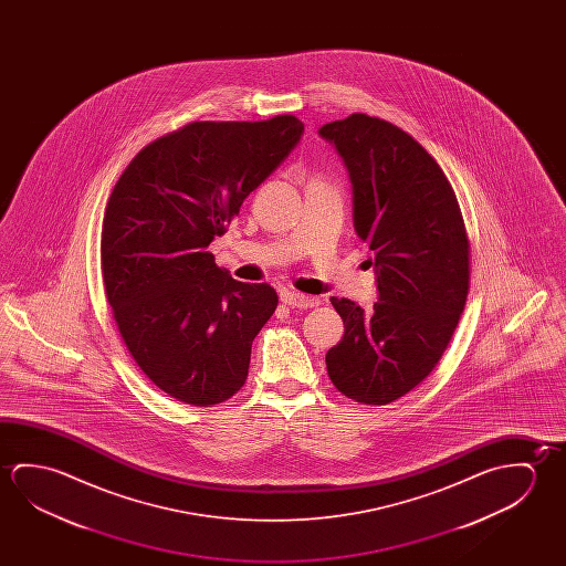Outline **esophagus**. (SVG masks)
Wrapping results in <instances>:
<instances>
[{"label": "esophagus", "mask_w": 566, "mask_h": 566, "mask_svg": "<svg viewBox=\"0 0 566 566\" xmlns=\"http://www.w3.org/2000/svg\"><path fill=\"white\" fill-rule=\"evenodd\" d=\"M280 300L290 307H302V310H306V307H314L319 304V297L306 296V294H300V292H292V290H284L282 294H280Z\"/></svg>", "instance_id": "esophagus-1"}]
</instances>
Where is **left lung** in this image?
<instances>
[{
    "label": "left lung",
    "mask_w": 566,
    "mask_h": 566,
    "mask_svg": "<svg viewBox=\"0 0 566 566\" xmlns=\"http://www.w3.org/2000/svg\"><path fill=\"white\" fill-rule=\"evenodd\" d=\"M319 136L349 171L353 224L375 254L377 302L365 312L332 297L345 334L325 355L335 389L389 405L427 379L462 315L470 242L442 167L399 126L367 114L329 122Z\"/></svg>",
    "instance_id": "left-lung-1"
}]
</instances>
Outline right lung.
<instances>
[{"label": "right lung", "instance_id": "add662e5", "mask_svg": "<svg viewBox=\"0 0 566 566\" xmlns=\"http://www.w3.org/2000/svg\"><path fill=\"white\" fill-rule=\"evenodd\" d=\"M302 134L292 114L191 122L142 149L112 189L101 242L106 297L134 361L174 399L219 405L249 377L252 342L279 296L232 279L207 247Z\"/></svg>", "mask_w": 566, "mask_h": 566}]
</instances>
